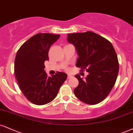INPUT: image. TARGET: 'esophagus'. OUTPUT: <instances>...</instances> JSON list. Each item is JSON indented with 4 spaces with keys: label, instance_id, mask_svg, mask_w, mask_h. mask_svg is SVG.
Segmentation results:
<instances>
[{
    "label": "esophagus",
    "instance_id": "obj_1",
    "mask_svg": "<svg viewBox=\"0 0 133 133\" xmlns=\"http://www.w3.org/2000/svg\"><path fill=\"white\" fill-rule=\"evenodd\" d=\"M73 76H72V75H70V74H68V79H71V78H72Z\"/></svg>",
    "mask_w": 133,
    "mask_h": 133
}]
</instances>
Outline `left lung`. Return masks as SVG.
<instances>
[{
  "label": "left lung",
  "mask_w": 133,
  "mask_h": 133,
  "mask_svg": "<svg viewBox=\"0 0 133 133\" xmlns=\"http://www.w3.org/2000/svg\"><path fill=\"white\" fill-rule=\"evenodd\" d=\"M67 39L77 53L76 66L89 72L84 80L75 76L79 80V85L74 90L75 95L89 105L100 103L117 79L119 65L114 48L109 41L92 31L68 34Z\"/></svg>",
  "instance_id": "8db88e82"
}]
</instances>
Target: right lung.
Returning a JSON list of instances; mask_svg holds the SVG:
<instances>
[{"mask_svg":"<svg viewBox=\"0 0 133 133\" xmlns=\"http://www.w3.org/2000/svg\"><path fill=\"white\" fill-rule=\"evenodd\" d=\"M59 37V35L38 33L23 44L16 54V79L23 95L35 105L52 101L68 77L62 72L48 77L44 70V62L49 59V49Z\"/></svg>","mask_w":133,"mask_h":133,"instance_id":"right-lung-1","label":"right lung"}]
</instances>
